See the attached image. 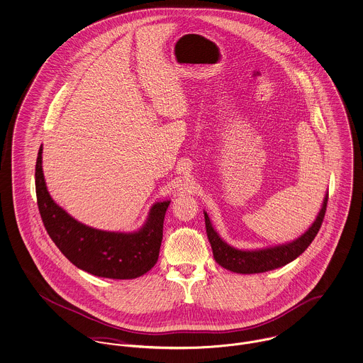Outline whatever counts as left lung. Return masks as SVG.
I'll return each mask as SVG.
<instances>
[{
	"instance_id": "obj_1",
	"label": "left lung",
	"mask_w": 363,
	"mask_h": 363,
	"mask_svg": "<svg viewBox=\"0 0 363 363\" xmlns=\"http://www.w3.org/2000/svg\"><path fill=\"white\" fill-rule=\"evenodd\" d=\"M328 194H325L323 201L322 208L313 221V224L309 227V230L302 234L299 238L294 240L288 243H282L277 246H270L264 249H256V250H241L237 247L230 246L227 242L223 241L220 235L213 228L210 218L207 213L204 211V223H206V233L207 238L213 249V256L216 262L234 273L240 274H255V273H264L274 269L282 267L288 264L289 262L295 260L299 255H302L306 247L315 240L318 235L323 218L325 214Z\"/></svg>"
}]
</instances>
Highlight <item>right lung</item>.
<instances>
[{
    "mask_svg": "<svg viewBox=\"0 0 363 363\" xmlns=\"http://www.w3.org/2000/svg\"><path fill=\"white\" fill-rule=\"evenodd\" d=\"M36 162V196L43 224L62 255L78 269L97 277L129 280L147 273L159 259L164 216L169 201L152 206L145 225L135 233H111L84 225L51 199Z\"/></svg>",
    "mask_w": 363,
    "mask_h": 363,
    "instance_id": "obj_1",
    "label": "right lung"
}]
</instances>
